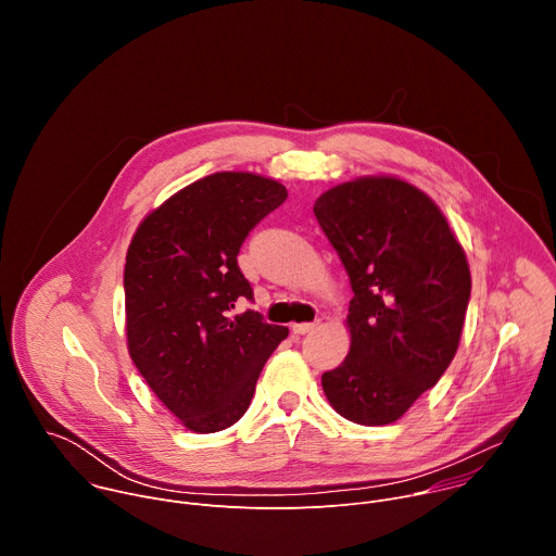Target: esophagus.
I'll list each match as a JSON object with an SVG mask.
<instances>
[{
    "mask_svg": "<svg viewBox=\"0 0 556 556\" xmlns=\"http://www.w3.org/2000/svg\"><path fill=\"white\" fill-rule=\"evenodd\" d=\"M319 328V324H294L292 326V332L294 334H307V332H312V330H316Z\"/></svg>",
    "mask_w": 556,
    "mask_h": 556,
    "instance_id": "esophagus-1",
    "label": "esophagus"
}]
</instances>
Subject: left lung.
Here are the masks:
<instances>
[{
	"label": "left lung",
	"instance_id": "obj_1",
	"mask_svg": "<svg viewBox=\"0 0 556 556\" xmlns=\"http://www.w3.org/2000/svg\"><path fill=\"white\" fill-rule=\"evenodd\" d=\"M352 283L345 361L321 376L343 418L391 425L451 365L470 296V270L438 204L393 176L337 185L314 202Z\"/></svg>",
	"mask_w": 556,
	"mask_h": 556
}]
</instances>
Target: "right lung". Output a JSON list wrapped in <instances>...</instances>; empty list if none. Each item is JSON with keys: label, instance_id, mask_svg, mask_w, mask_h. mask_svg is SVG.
<instances>
[{"label": "right lung", "instance_id": "right-lung-1", "mask_svg": "<svg viewBox=\"0 0 556 556\" xmlns=\"http://www.w3.org/2000/svg\"><path fill=\"white\" fill-rule=\"evenodd\" d=\"M286 198L273 178L219 172L153 208L131 237L127 350L157 401L189 431L215 433L240 420L268 356L288 337L260 312H232L237 299H253L237 255Z\"/></svg>", "mask_w": 556, "mask_h": 556}]
</instances>
